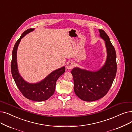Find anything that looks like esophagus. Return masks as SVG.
<instances>
[{"mask_svg": "<svg viewBox=\"0 0 132 132\" xmlns=\"http://www.w3.org/2000/svg\"><path fill=\"white\" fill-rule=\"evenodd\" d=\"M74 64L73 62L72 61H68L67 64H66V68L68 70H71L72 68L74 67Z\"/></svg>", "mask_w": 132, "mask_h": 132, "instance_id": "34e87169", "label": "esophagus"}]
</instances>
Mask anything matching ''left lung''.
Masks as SVG:
<instances>
[{"label": "left lung", "mask_w": 132, "mask_h": 132, "mask_svg": "<svg viewBox=\"0 0 132 132\" xmlns=\"http://www.w3.org/2000/svg\"><path fill=\"white\" fill-rule=\"evenodd\" d=\"M104 40L107 51L105 65L96 72H90L74 68L71 73L74 80V90L79 98L86 101H93L102 98L107 93L116 77L117 64L115 48L110 38L102 30H99Z\"/></svg>", "instance_id": "left-lung-1"}]
</instances>
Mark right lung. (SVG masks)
Returning a JSON list of instances; mask_svg holds the SVG:
<instances>
[{
    "label": "right lung",
    "mask_w": 132,
    "mask_h": 132,
    "mask_svg": "<svg viewBox=\"0 0 132 132\" xmlns=\"http://www.w3.org/2000/svg\"><path fill=\"white\" fill-rule=\"evenodd\" d=\"M32 28L26 30L15 43L12 51V58L11 61V69L13 78L21 93L25 98L35 101H42L47 100L52 96L55 91V84L58 79L65 71V67H62L52 72L44 79L37 84H29L26 82L19 75L16 64L17 48L21 38L26 34L32 31Z\"/></svg>",
    "instance_id": "1"
}]
</instances>
